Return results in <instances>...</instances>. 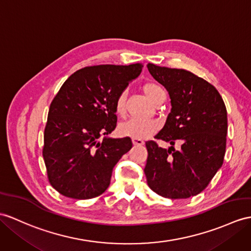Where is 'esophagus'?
Instances as JSON below:
<instances>
[{
  "label": "esophagus",
  "instance_id": "34e87169",
  "mask_svg": "<svg viewBox=\"0 0 251 251\" xmlns=\"http://www.w3.org/2000/svg\"><path fill=\"white\" fill-rule=\"evenodd\" d=\"M132 143L134 146H143L145 144L144 140L140 138H132Z\"/></svg>",
  "mask_w": 251,
  "mask_h": 251
}]
</instances>
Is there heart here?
<instances>
[{
	"label": "heart",
	"instance_id": "obj_1",
	"mask_svg": "<svg viewBox=\"0 0 251 251\" xmlns=\"http://www.w3.org/2000/svg\"><path fill=\"white\" fill-rule=\"evenodd\" d=\"M143 91L150 101L156 103L158 97L163 89L155 83H145L143 85ZM115 111L121 117H124L126 112V91H121L118 95L115 102ZM158 129L160 125L155 120H140V119H131L122 122L118 126V131L120 135L127 136L132 138H146L152 134H154Z\"/></svg>",
	"mask_w": 251,
	"mask_h": 251
}]
</instances>
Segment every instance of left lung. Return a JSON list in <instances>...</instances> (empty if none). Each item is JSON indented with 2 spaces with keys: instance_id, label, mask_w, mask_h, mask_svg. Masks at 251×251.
Masks as SVG:
<instances>
[{
  "instance_id": "left-lung-1",
  "label": "left lung",
  "mask_w": 251,
  "mask_h": 251,
  "mask_svg": "<svg viewBox=\"0 0 251 251\" xmlns=\"http://www.w3.org/2000/svg\"><path fill=\"white\" fill-rule=\"evenodd\" d=\"M150 75L167 89L172 112L155 137L172 145L146 142L144 169L149 187L165 198L196 196L222 167L228 133L227 109L212 84L184 69L148 64ZM176 142L180 148L174 149Z\"/></svg>"
}]
</instances>
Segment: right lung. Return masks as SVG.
Masks as SVG:
<instances>
[{
    "instance_id": "1",
    "label": "right lung",
    "mask_w": 251,
    "mask_h": 251,
    "mask_svg": "<svg viewBox=\"0 0 251 251\" xmlns=\"http://www.w3.org/2000/svg\"><path fill=\"white\" fill-rule=\"evenodd\" d=\"M143 64L98 65L71 75L51 102L44 134L50 184L66 197L90 199L104 193L113 168L132 148L130 137L97 140L117 126L115 102Z\"/></svg>"
}]
</instances>
